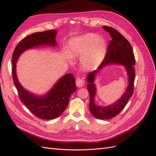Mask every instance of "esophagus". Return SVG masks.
Returning <instances> with one entry per match:
<instances>
[{"label":"esophagus","mask_w":156,"mask_h":156,"mask_svg":"<svg viewBox=\"0 0 156 156\" xmlns=\"http://www.w3.org/2000/svg\"><path fill=\"white\" fill-rule=\"evenodd\" d=\"M84 83H85V82H84V79H81V78H77L76 79V85L77 87L79 88H81L84 86Z\"/></svg>","instance_id":"34e87169"}]
</instances>
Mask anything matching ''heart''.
Here are the masks:
<instances>
[{"label": "heart", "instance_id": "obj_1", "mask_svg": "<svg viewBox=\"0 0 156 156\" xmlns=\"http://www.w3.org/2000/svg\"><path fill=\"white\" fill-rule=\"evenodd\" d=\"M69 54L66 58L72 62V57H81L80 63L86 69H94L100 64L107 53L105 40L94 34L74 37L69 42Z\"/></svg>", "mask_w": 156, "mask_h": 156}]
</instances>
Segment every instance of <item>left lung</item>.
<instances>
[{
  "label": "left lung",
  "instance_id": "left-lung-1",
  "mask_svg": "<svg viewBox=\"0 0 156 156\" xmlns=\"http://www.w3.org/2000/svg\"><path fill=\"white\" fill-rule=\"evenodd\" d=\"M103 29L110 34L112 40L107 48L105 57L99 68L87 75V88L90 94L89 110L91 114L98 119H110L119 115L123 109L133 92L135 81V59L133 49L125 37L120 32L110 27L103 26ZM111 64H119L125 66L128 75V86L122 96L113 104L107 106L97 105L95 98L97 88L95 83L96 75L99 71Z\"/></svg>",
  "mask_w": 156,
  "mask_h": 156
}]
</instances>
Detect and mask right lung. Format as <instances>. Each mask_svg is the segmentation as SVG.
Returning a JSON list of instances; mask_svg holds the SVG:
<instances>
[{
  "label": "right lung",
  "mask_w": 156,
  "mask_h": 156,
  "mask_svg": "<svg viewBox=\"0 0 156 156\" xmlns=\"http://www.w3.org/2000/svg\"><path fill=\"white\" fill-rule=\"evenodd\" d=\"M57 31L55 30L33 33L24 37L14 49L12 55V76L20 100L30 112L44 120H52L58 117L67 108L70 96L76 90L75 79L72 73L60 78L49 90L37 95L23 87L16 73V63L20 56L27 50L43 47L55 48Z\"/></svg>",
  "instance_id": "right-lung-1"
}]
</instances>
